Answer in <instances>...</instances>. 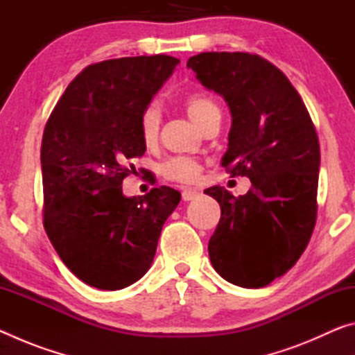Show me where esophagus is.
<instances>
[{
	"label": "esophagus",
	"mask_w": 355,
	"mask_h": 355,
	"mask_svg": "<svg viewBox=\"0 0 355 355\" xmlns=\"http://www.w3.org/2000/svg\"><path fill=\"white\" fill-rule=\"evenodd\" d=\"M200 196V192L197 189H192V188H184L183 192H182V197L184 202H189V200H194L197 199V197Z\"/></svg>",
	"instance_id": "1"
}]
</instances>
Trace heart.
Segmentation results:
<instances>
[{
	"instance_id": "heart-1",
	"label": "heart",
	"mask_w": 355,
	"mask_h": 355,
	"mask_svg": "<svg viewBox=\"0 0 355 355\" xmlns=\"http://www.w3.org/2000/svg\"><path fill=\"white\" fill-rule=\"evenodd\" d=\"M184 107L188 116L191 117L197 127L202 128V125L213 116V114L219 112V106L216 101L208 97L205 94H192L188 95L184 100ZM161 127V111L156 105H150L146 107L139 120V133L146 146H153L158 139ZM202 167L196 159L186 158V156H178V158H172L166 161L163 164V175L173 182L182 183H191L197 180L200 175Z\"/></svg>"
}]
</instances>
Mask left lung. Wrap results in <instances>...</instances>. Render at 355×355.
I'll return each instance as SVG.
<instances>
[{
    "label": "left lung",
    "mask_w": 355,
    "mask_h": 355,
    "mask_svg": "<svg viewBox=\"0 0 355 355\" xmlns=\"http://www.w3.org/2000/svg\"><path fill=\"white\" fill-rule=\"evenodd\" d=\"M188 69L232 114L222 166L248 177L252 188L235 197L213 186L220 205L208 243L213 268L244 288H263L296 264L316 222L320 142L302 98L282 71L257 55L208 51Z\"/></svg>",
    "instance_id": "left-lung-1"
}]
</instances>
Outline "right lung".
I'll return each mask as SVG.
<instances>
[{
  "instance_id": "obj_1",
  "label": "right lung",
  "mask_w": 355,
  "mask_h": 355,
  "mask_svg": "<svg viewBox=\"0 0 355 355\" xmlns=\"http://www.w3.org/2000/svg\"><path fill=\"white\" fill-rule=\"evenodd\" d=\"M166 55L92 64L65 89L44 131V225L84 284L116 291L150 269L166 219L182 194L161 186L127 197V164L146 153L139 120L178 65Z\"/></svg>"
}]
</instances>
